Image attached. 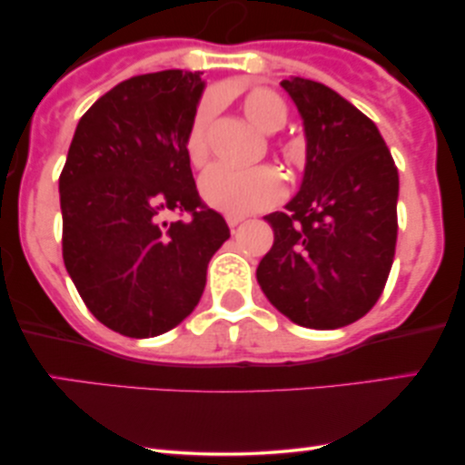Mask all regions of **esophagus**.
<instances>
[{
	"mask_svg": "<svg viewBox=\"0 0 465 465\" xmlns=\"http://www.w3.org/2000/svg\"><path fill=\"white\" fill-rule=\"evenodd\" d=\"M240 223H242V218H240V216H227V225L232 227V229L238 227Z\"/></svg>",
	"mask_w": 465,
	"mask_h": 465,
	"instance_id": "obj_1",
	"label": "esophagus"
}]
</instances>
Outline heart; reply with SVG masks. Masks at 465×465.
I'll list each match as a JSON object with an SVG mask.
<instances>
[{
  "label": "heart",
  "instance_id": "obj_1",
  "mask_svg": "<svg viewBox=\"0 0 465 465\" xmlns=\"http://www.w3.org/2000/svg\"><path fill=\"white\" fill-rule=\"evenodd\" d=\"M244 115L264 133H275L286 124V104L271 89H253L242 98ZM216 115V98L205 95L196 104L185 131L183 151L194 168L205 165L210 157V129ZM203 201L229 216H247L275 205L284 196V181L269 165L251 170H233L227 165H212L199 181Z\"/></svg>",
  "mask_w": 465,
  "mask_h": 465
}]
</instances>
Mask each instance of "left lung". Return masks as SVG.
Wrapping results in <instances>:
<instances>
[{
  "mask_svg": "<svg viewBox=\"0 0 465 465\" xmlns=\"http://www.w3.org/2000/svg\"><path fill=\"white\" fill-rule=\"evenodd\" d=\"M306 131V173L286 212L264 221L273 247L260 286L291 322L334 330L359 322L385 291L398 238V168L376 124L308 78L282 80Z\"/></svg>",
  "mask_w": 465,
  "mask_h": 465,
  "instance_id": "left-lung-1",
  "label": "left lung"
}]
</instances>
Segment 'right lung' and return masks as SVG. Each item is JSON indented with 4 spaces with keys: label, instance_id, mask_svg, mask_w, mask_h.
<instances>
[{
    "label": "right lung",
    "instance_id": "add662e5",
    "mask_svg": "<svg viewBox=\"0 0 465 465\" xmlns=\"http://www.w3.org/2000/svg\"><path fill=\"white\" fill-rule=\"evenodd\" d=\"M201 92V72L124 80L80 117L58 177L67 273L89 312L131 339L168 332L194 311L229 238L183 151ZM165 211L189 221L165 223Z\"/></svg>",
    "mask_w": 465,
    "mask_h": 465
}]
</instances>
